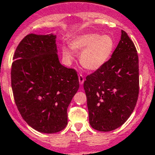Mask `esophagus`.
Instances as JSON below:
<instances>
[{"instance_id":"esophagus-1","label":"esophagus","mask_w":155,"mask_h":155,"mask_svg":"<svg viewBox=\"0 0 155 155\" xmlns=\"http://www.w3.org/2000/svg\"><path fill=\"white\" fill-rule=\"evenodd\" d=\"M84 76H83L82 74H79V84L80 85H83V83H84Z\"/></svg>"}]
</instances>
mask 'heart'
Instances as JSON below:
<instances>
[{
	"label": "heart",
	"mask_w": 155,
	"mask_h": 155,
	"mask_svg": "<svg viewBox=\"0 0 155 155\" xmlns=\"http://www.w3.org/2000/svg\"><path fill=\"white\" fill-rule=\"evenodd\" d=\"M115 47L112 36L97 33L80 35L72 40L70 47L63 45L62 56L66 63L72 62L75 51H81L80 62L90 71H97L103 67L110 58Z\"/></svg>",
	"instance_id": "heart-1"
}]
</instances>
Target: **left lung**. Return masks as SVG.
<instances>
[{
    "mask_svg": "<svg viewBox=\"0 0 155 155\" xmlns=\"http://www.w3.org/2000/svg\"><path fill=\"white\" fill-rule=\"evenodd\" d=\"M90 124L99 131H111L133 113L139 93L138 55L124 31L107 63L86 76L83 84Z\"/></svg>",
    "mask_w": 155,
    "mask_h": 155,
    "instance_id": "left-lung-1",
    "label": "left lung"
}]
</instances>
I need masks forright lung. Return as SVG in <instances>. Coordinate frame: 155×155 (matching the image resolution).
<instances>
[{
	"label": "right lung",
	"mask_w": 155,
	"mask_h": 155,
	"mask_svg": "<svg viewBox=\"0 0 155 155\" xmlns=\"http://www.w3.org/2000/svg\"><path fill=\"white\" fill-rule=\"evenodd\" d=\"M55 38L26 35L15 50L11 72L18 110L29 126L45 134L66 127L68 107L79 87L76 71L59 62Z\"/></svg>",
	"instance_id": "add662e5"
}]
</instances>
